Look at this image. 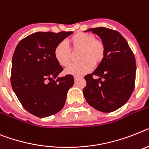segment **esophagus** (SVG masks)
Returning <instances> with one entry per match:
<instances>
[{"mask_svg":"<svg viewBox=\"0 0 149 149\" xmlns=\"http://www.w3.org/2000/svg\"><path fill=\"white\" fill-rule=\"evenodd\" d=\"M79 79V77H74V80H75V82H77V80H78Z\"/></svg>","mask_w":149,"mask_h":149,"instance_id":"34e87169","label":"esophagus"}]
</instances>
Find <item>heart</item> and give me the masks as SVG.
Here are the masks:
<instances>
[{
  "label": "heart",
  "mask_w": 149,
  "mask_h": 149,
  "mask_svg": "<svg viewBox=\"0 0 149 149\" xmlns=\"http://www.w3.org/2000/svg\"><path fill=\"white\" fill-rule=\"evenodd\" d=\"M73 51L81 50L80 63H73L65 70V73L74 77H82L90 72L93 65L99 64L104 59L105 47L102 41L95 39L93 35L78 32L68 39ZM54 57L60 65L67 67L71 62V51L67 44L60 42L54 49Z\"/></svg>",
  "instance_id": "heart-1"
}]
</instances>
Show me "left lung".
<instances>
[{
    "label": "left lung",
    "instance_id": "obj_1",
    "mask_svg": "<svg viewBox=\"0 0 149 149\" xmlns=\"http://www.w3.org/2000/svg\"><path fill=\"white\" fill-rule=\"evenodd\" d=\"M102 39L105 54L92 74L84 79L86 86L83 95L95 109L104 113L121 107L130 98L134 89L136 64L135 56L127 40L120 32L105 27L88 29ZM98 76V79L93 76Z\"/></svg>",
    "mask_w": 149,
    "mask_h": 149
}]
</instances>
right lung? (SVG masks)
<instances>
[{"instance_id": "obj_1", "label": "right lung", "mask_w": 149, "mask_h": 149, "mask_svg": "<svg viewBox=\"0 0 149 149\" xmlns=\"http://www.w3.org/2000/svg\"><path fill=\"white\" fill-rule=\"evenodd\" d=\"M72 33L35 32L21 40L15 49L11 86L23 107L36 117L59 112L74 84L72 75L58 77L63 67L54 57L56 46Z\"/></svg>"}]
</instances>
